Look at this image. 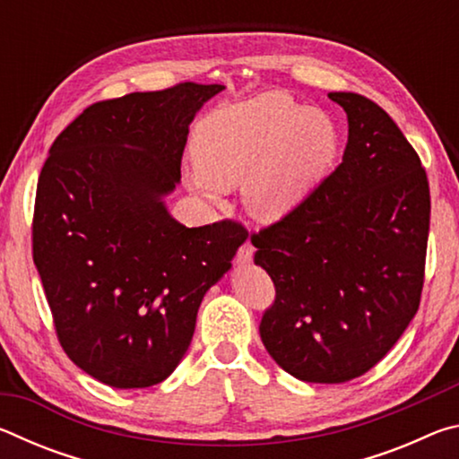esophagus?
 <instances>
[{
  "label": "esophagus",
  "mask_w": 459,
  "mask_h": 459,
  "mask_svg": "<svg viewBox=\"0 0 459 459\" xmlns=\"http://www.w3.org/2000/svg\"><path fill=\"white\" fill-rule=\"evenodd\" d=\"M253 255H255V247L251 245V240H247V243H243L238 248L237 263H238V265H247V263L253 261Z\"/></svg>",
  "instance_id": "esophagus-1"
}]
</instances>
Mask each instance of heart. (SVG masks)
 I'll use <instances>...</instances> for the list:
<instances>
[{"label":"heart","mask_w":459,"mask_h":459,"mask_svg":"<svg viewBox=\"0 0 459 459\" xmlns=\"http://www.w3.org/2000/svg\"><path fill=\"white\" fill-rule=\"evenodd\" d=\"M194 192L219 202L222 188L243 182L255 219H285L307 200L338 155V129L320 108L277 92L214 108L192 137Z\"/></svg>","instance_id":"b5f03b06"}]
</instances>
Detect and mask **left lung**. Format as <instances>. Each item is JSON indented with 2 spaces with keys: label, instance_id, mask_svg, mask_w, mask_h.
Returning <instances> with one entry per match:
<instances>
[{
  "label": "left lung",
  "instance_id": "1",
  "mask_svg": "<svg viewBox=\"0 0 459 459\" xmlns=\"http://www.w3.org/2000/svg\"><path fill=\"white\" fill-rule=\"evenodd\" d=\"M346 111L342 164L285 219L251 235L275 285L261 340L306 383L368 372L419 309L429 237V182L388 115L356 92H328Z\"/></svg>",
  "mask_w": 459,
  "mask_h": 459
}]
</instances>
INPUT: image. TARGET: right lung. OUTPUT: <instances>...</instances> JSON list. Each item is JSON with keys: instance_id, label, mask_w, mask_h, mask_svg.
Here are the masks:
<instances>
[{"instance_id": "obj_1", "label": "right lung", "mask_w": 459, "mask_h": 459, "mask_svg": "<svg viewBox=\"0 0 459 459\" xmlns=\"http://www.w3.org/2000/svg\"><path fill=\"white\" fill-rule=\"evenodd\" d=\"M222 89L180 82L91 105L38 178L32 253L58 342L108 386L172 375L202 298L248 235L235 221L188 229L164 204L194 115Z\"/></svg>"}]
</instances>
